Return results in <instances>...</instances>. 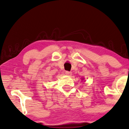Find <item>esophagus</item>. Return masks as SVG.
I'll return each instance as SVG.
<instances>
[{
  "label": "esophagus",
  "instance_id": "obj_1",
  "mask_svg": "<svg viewBox=\"0 0 129 129\" xmlns=\"http://www.w3.org/2000/svg\"><path fill=\"white\" fill-rule=\"evenodd\" d=\"M66 74L67 76H71V74H72V73L70 72V71H66Z\"/></svg>",
  "mask_w": 129,
  "mask_h": 129
}]
</instances>
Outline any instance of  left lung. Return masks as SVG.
I'll return each instance as SVG.
<instances>
[{
	"label": "left lung",
	"instance_id": "1",
	"mask_svg": "<svg viewBox=\"0 0 129 129\" xmlns=\"http://www.w3.org/2000/svg\"><path fill=\"white\" fill-rule=\"evenodd\" d=\"M83 79H82V80H83Z\"/></svg>",
	"mask_w": 129,
	"mask_h": 129
}]
</instances>
